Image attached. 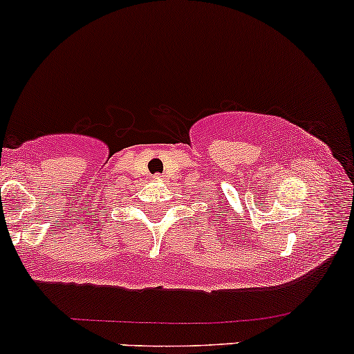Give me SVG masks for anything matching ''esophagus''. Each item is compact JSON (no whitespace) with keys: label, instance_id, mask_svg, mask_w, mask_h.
Listing matches in <instances>:
<instances>
[{"label":"esophagus","instance_id":"34e87169","mask_svg":"<svg viewBox=\"0 0 354 354\" xmlns=\"http://www.w3.org/2000/svg\"><path fill=\"white\" fill-rule=\"evenodd\" d=\"M156 178H158V180H163V176H161V174H158Z\"/></svg>","mask_w":354,"mask_h":354}]
</instances>
